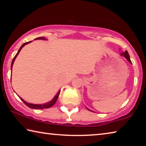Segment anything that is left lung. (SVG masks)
Wrapping results in <instances>:
<instances>
[{
    "label": "left lung",
    "mask_w": 146,
    "mask_h": 146,
    "mask_svg": "<svg viewBox=\"0 0 146 146\" xmlns=\"http://www.w3.org/2000/svg\"><path fill=\"white\" fill-rule=\"evenodd\" d=\"M121 55H122V56H124V57L127 59V60L130 63H131V60H130V58H129V54H128V52L127 51H125L124 52H123V53H122L120 54ZM89 110V109H88ZM90 111H91V110H90Z\"/></svg>",
    "instance_id": "left-lung-1"
}]
</instances>
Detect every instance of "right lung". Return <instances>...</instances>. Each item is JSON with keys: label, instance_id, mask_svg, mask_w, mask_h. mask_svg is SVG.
I'll return each instance as SVG.
<instances>
[{"label": "right lung", "instance_id": "1", "mask_svg": "<svg viewBox=\"0 0 146 146\" xmlns=\"http://www.w3.org/2000/svg\"><path fill=\"white\" fill-rule=\"evenodd\" d=\"M38 39H41V40H46V38L45 37H44V36H42V37L36 38L35 39V40H38ZM31 42H32V41H29V42H25V43L23 44V45L21 46V48H19L18 52H17V53L16 54V55L14 56L13 60H12L11 65V70H12V67H13V63H14V61H15V58H16V57L17 56V55H19V53L20 51H21V49L23 48L24 46L26 45V44L30 43ZM60 90H59L58 93L56 94V95H55V97L53 98V99L52 100H51L50 102H48V103L44 104H30V103H28V102H26L25 100H24L23 99V98H21L20 97H19V98H21V100L23 101V102L24 104H26L27 106H28V107H29V108H32V109H40V110H42V109H46V108H51V106H53L54 104H55L56 102V100H57V99H58V96H59V94H60Z\"/></svg>", "mask_w": 146, "mask_h": 146}]
</instances>
